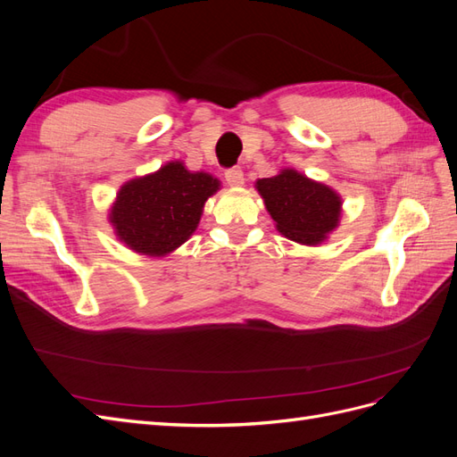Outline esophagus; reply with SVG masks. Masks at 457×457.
<instances>
[{
	"mask_svg": "<svg viewBox=\"0 0 457 457\" xmlns=\"http://www.w3.org/2000/svg\"><path fill=\"white\" fill-rule=\"evenodd\" d=\"M225 181L230 185V187H242L244 185V171L242 168H230L225 171Z\"/></svg>",
	"mask_w": 457,
	"mask_h": 457,
	"instance_id": "esophagus-1",
	"label": "esophagus"
}]
</instances>
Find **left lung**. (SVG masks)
<instances>
[{"label":"left lung","mask_w":457,"mask_h":457,"mask_svg":"<svg viewBox=\"0 0 457 457\" xmlns=\"http://www.w3.org/2000/svg\"><path fill=\"white\" fill-rule=\"evenodd\" d=\"M259 195L286 238L314 245L337 227L341 198L326 185L314 183L294 170L259 179Z\"/></svg>","instance_id":"8db88e82"}]
</instances>
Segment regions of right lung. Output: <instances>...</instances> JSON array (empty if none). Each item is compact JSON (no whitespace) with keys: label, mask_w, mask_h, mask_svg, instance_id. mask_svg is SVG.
I'll list each match as a JSON object with an SVG mask.
<instances>
[{"label":"right lung","mask_w":457,"mask_h":457,"mask_svg":"<svg viewBox=\"0 0 457 457\" xmlns=\"http://www.w3.org/2000/svg\"><path fill=\"white\" fill-rule=\"evenodd\" d=\"M217 188L219 181L212 175L190 173L181 162H171L123 185L110 223L131 250L170 253L196 230L202 207Z\"/></svg>","instance_id":"right-lung-1"}]
</instances>
